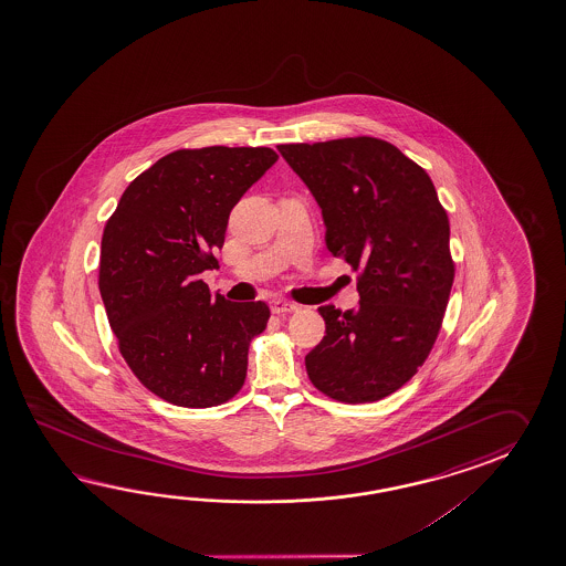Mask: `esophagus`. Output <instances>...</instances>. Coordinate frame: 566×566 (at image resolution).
Wrapping results in <instances>:
<instances>
[{
	"label": "esophagus",
	"instance_id": "34e87169",
	"mask_svg": "<svg viewBox=\"0 0 566 566\" xmlns=\"http://www.w3.org/2000/svg\"><path fill=\"white\" fill-rule=\"evenodd\" d=\"M271 312L273 313H291L297 312V305L285 300H273L271 301Z\"/></svg>",
	"mask_w": 566,
	"mask_h": 566
}]
</instances>
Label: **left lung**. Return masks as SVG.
I'll use <instances>...</instances> for the list:
<instances>
[{
    "instance_id": "8db88e82",
    "label": "left lung",
    "mask_w": 566,
    "mask_h": 566,
    "mask_svg": "<svg viewBox=\"0 0 566 566\" xmlns=\"http://www.w3.org/2000/svg\"><path fill=\"white\" fill-rule=\"evenodd\" d=\"M322 208L325 244L358 271V310L322 305L313 386L348 405L392 395L427 360L455 277L449 218L429 174L376 137L279 145Z\"/></svg>"
}]
</instances>
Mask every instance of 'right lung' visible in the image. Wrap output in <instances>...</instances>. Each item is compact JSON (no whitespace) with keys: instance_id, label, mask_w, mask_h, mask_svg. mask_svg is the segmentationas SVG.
<instances>
[{"instance_id":"right-lung-1","label":"right lung","mask_w":566,"mask_h":566,"mask_svg":"<svg viewBox=\"0 0 566 566\" xmlns=\"http://www.w3.org/2000/svg\"><path fill=\"white\" fill-rule=\"evenodd\" d=\"M277 159L269 147L171 151L127 186L105 224L98 289L120 356L176 407H217L244 385L271 312L212 297L200 273L218 266L230 210Z\"/></svg>"}]
</instances>
